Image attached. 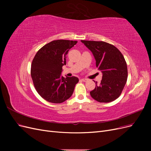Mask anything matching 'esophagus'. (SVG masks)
I'll list each match as a JSON object with an SVG mask.
<instances>
[{"label": "esophagus", "mask_w": 151, "mask_h": 151, "mask_svg": "<svg viewBox=\"0 0 151 151\" xmlns=\"http://www.w3.org/2000/svg\"><path fill=\"white\" fill-rule=\"evenodd\" d=\"M81 81H83V82H86L87 81H88V79H81Z\"/></svg>", "instance_id": "1"}]
</instances>
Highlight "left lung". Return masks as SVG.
<instances>
[{
    "label": "left lung",
    "mask_w": 151,
    "mask_h": 151,
    "mask_svg": "<svg viewBox=\"0 0 151 151\" xmlns=\"http://www.w3.org/2000/svg\"><path fill=\"white\" fill-rule=\"evenodd\" d=\"M91 52L98 70L103 73L99 84L90 92L94 99L100 103L111 102L122 94L128 77L127 65L124 57L114 45L97 41L81 40Z\"/></svg>",
    "instance_id": "obj_1"
}]
</instances>
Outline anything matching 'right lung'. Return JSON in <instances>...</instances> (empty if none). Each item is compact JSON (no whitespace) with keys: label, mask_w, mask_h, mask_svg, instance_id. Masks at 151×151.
Listing matches in <instances>:
<instances>
[{"label":"right lung","mask_w":151,"mask_h":151,"mask_svg":"<svg viewBox=\"0 0 151 151\" xmlns=\"http://www.w3.org/2000/svg\"><path fill=\"white\" fill-rule=\"evenodd\" d=\"M77 41L54 40L41 48L32 61L31 76L35 89L46 101L61 103L69 98L79 79L61 76L67 55Z\"/></svg>","instance_id":"add662e5"}]
</instances>
